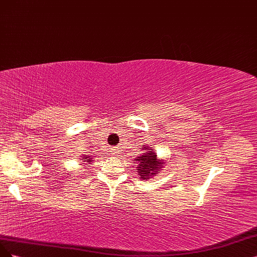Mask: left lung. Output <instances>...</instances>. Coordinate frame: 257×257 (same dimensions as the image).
<instances>
[{
	"label": "left lung",
	"instance_id": "8db88e82",
	"mask_svg": "<svg viewBox=\"0 0 257 257\" xmlns=\"http://www.w3.org/2000/svg\"><path fill=\"white\" fill-rule=\"evenodd\" d=\"M150 150L148 146H145L144 150ZM156 153L153 151H146L143 155L139 157V159H136L139 161V167H138V174L140 175L141 179H150L152 175L158 174L157 172L160 171V166L163 165L161 163H158L156 159Z\"/></svg>",
	"mask_w": 257,
	"mask_h": 257
}]
</instances>
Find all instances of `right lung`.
Segmentation results:
<instances>
[{"instance_id": "right-lung-1", "label": "right lung", "mask_w": 257, "mask_h": 257, "mask_svg": "<svg viewBox=\"0 0 257 257\" xmlns=\"http://www.w3.org/2000/svg\"><path fill=\"white\" fill-rule=\"evenodd\" d=\"M86 158H88V157H87V155H85L84 159H86ZM84 161H87V163H89V161H90V159H87V160H84Z\"/></svg>"}]
</instances>
